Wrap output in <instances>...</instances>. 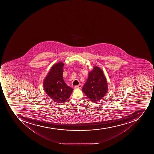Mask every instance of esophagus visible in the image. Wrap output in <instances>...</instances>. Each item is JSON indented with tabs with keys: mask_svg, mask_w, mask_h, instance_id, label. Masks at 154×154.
Listing matches in <instances>:
<instances>
[{
	"mask_svg": "<svg viewBox=\"0 0 154 154\" xmlns=\"http://www.w3.org/2000/svg\"><path fill=\"white\" fill-rule=\"evenodd\" d=\"M81 87H82V86H81V84H79L78 86H74V88H81Z\"/></svg>",
	"mask_w": 154,
	"mask_h": 154,
	"instance_id": "obj_1",
	"label": "esophagus"
}]
</instances>
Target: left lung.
<instances>
[{
    "mask_svg": "<svg viewBox=\"0 0 154 154\" xmlns=\"http://www.w3.org/2000/svg\"><path fill=\"white\" fill-rule=\"evenodd\" d=\"M108 90L106 79L103 70L95 66L88 73V78L82 88V91L89 99L97 102L106 95Z\"/></svg>",
    "mask_w": 154,
    "mask_h": 154,
    "instance_id": "8db88e82",
    "label": "left lung"
}]
</instances>
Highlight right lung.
<instances>
[{
	"label": "right lung",
	"instance_id": "1",
	"mask_svg": "<svg viewBox=\"0 0 154 154\" xmlns=\"http://www.w3.org/2000/svg\"><path fill=\"white\" fill-rule=\"evenodd\" d=\"M62 62L54 65L44 81V89L48 95L57 103H63L70 96L73 89L66 84L63 78Z\"/></svg>",
	"mask_w": 154,
	"mask_h": 154
}]
</instances>
